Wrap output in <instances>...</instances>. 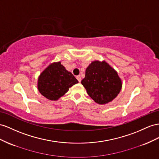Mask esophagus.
I'll return each instance as SVG.
<instances>
[{
  "label": "esophagus",
  "mask_w": 159,
  "mask_h": 159,
  "mask_svg": "<svg viewBox=\"0 0 159 159\" xmlns=\"http://www.w3.org/2000/svg\"><path fill=\"white\" fill-rule=\"evenodd\" d=\"M76 79H77V80H79V82H80V81H81V77H80V75L76 76Z\"/></svg>",
  "instance_id": "1"
}]
</instances>
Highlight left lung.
<instances>
[{
    "label": "left lung",
    "instance_id": "8db88e82",
    "mask_svg": "<svg viewBox=\"0 0 159 159\" xmlns=\"http://www.w3.org/2000/svg\"><path fill=\"white\" fill-rule=\"evenodd\" d=\"M81 84L91 98L100 105L112 101L122 87L121 80L117 71L104 60L93 61L89 65Z\"/></svg>",
    "mask_w": 159,
    "mask_h": 159
}]
</instances>
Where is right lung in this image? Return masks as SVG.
Here are the masks:
<instances>
[{"instance_id":"right-lung-1","label":"right lung","mask_w":159,"mask_h":159,"mask_svg":"<svg viewBox=\"0 0 159 159\" xmlns=\"http://www.w3.org/2000/svg\"><path fill=\"white\" fill-rule=\"evenodd\" d=\"M79 81L60 62H53L38 77L39 92L46 99L56 101L68 91L69 88Z\"/></svg>"}]
</instances>
